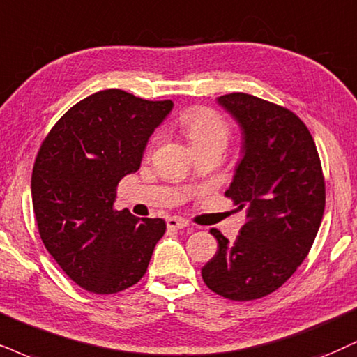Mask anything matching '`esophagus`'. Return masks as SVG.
<instances>
[{"label":"esophagus","instance_id":"34e87169","mask_svg":"<svg viewBox=\"0 0 357 357\" xmlns=\"http://www.w3.org/2000/svg\"><path fill=\"white\" fill-rule=\"evenodd\" d=\"M167 227H169L170 230H183V228L188 227V222L177 217H170L167 218Z\"/></svg>","mask_w":357,"mask_h":357}]
</instances>
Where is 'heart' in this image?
I'll return each mask as SVG.
<instances>
[{"instance_id":"1","label":"heart","mask_w":357,"mask_h":357,"mask_svg":"<svg viewBox=\"0 0 357 357\" xmlns=\"http://www.w3.org/2000/svg\"><path fill=\"white\" fill-rule=\"evenodd\" d=\"M180 127L197 152L223 151L231 135V126L222 114L205 105H193L180 116Z\"/></svg>"}]
</instances>
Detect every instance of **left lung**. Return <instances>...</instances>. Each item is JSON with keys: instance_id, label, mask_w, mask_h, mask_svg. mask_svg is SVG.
Wrapping results in <instances>:
<instances>
[{"instance_id": "left-lung-1", "label": "left lung", "mask_w": 357, "mask_h": 357, "mask_svg": "<svg viewBox=\"0 0 357 357\" xmlns=\"http://www.w3.org/2000/svg\"><path fill=\"white\" fill-rule=\"evenodd\" d=\"M243 130V158L225 197L246 222L235 241L212 228L215 257L205 284L233 301H252L283 286L307 257L326 204L321 160L296 114L243 92L220 96Z\"/></svg>"}]
</instances>
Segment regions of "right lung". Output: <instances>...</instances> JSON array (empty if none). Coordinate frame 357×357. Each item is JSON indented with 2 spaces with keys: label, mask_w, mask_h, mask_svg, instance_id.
<instances>
[{
  "label": "right lung",
  "mask_w": 357,
  "mask_h": 357,
  "mask_svg": "<svg viewBox=\"0 0 357 357\" xmlns=\"http://www.w3.org/2000/svg\"><path fill=\"white\" fill-rule=\"evenodd\" d=\"M172 105L99 91L73 105L39 147L31 177L39 235L61 270L87 291L112 294L139 283L164 236V220H139L114 202Z\"/></svg>",
  "instance_id": "right-lung-1"
}]
</instances>
